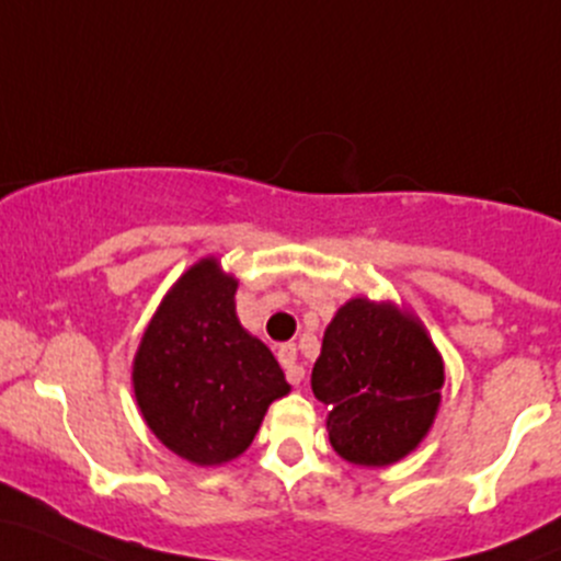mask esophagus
<instances>
[{
	"label": "esophagus",
	"instance_id": "34e87169",
	"mask_svg": "<svg viewBox=\"0 0 561 561\" xmlns=\"http://www.w3.org/2000/svg\"><path fill=\"white\" fill-rule=\"evenodd\" d=\"M279 362H282V367H285L287 380H290L293 386H298L300 380H304L306 370H304V365L298 362V348H295L293 343H287V346L279 348Z\"/></svg>",
	"mask_w": 561,
	"mask_h": 561
}]
</instances>
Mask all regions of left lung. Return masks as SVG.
Returning <instances> with one entry per match:
<instances>
[{
    "mask_svg": "<svg viewBox=\"0 0 561 561\" xmlns=\"http://www.w3.org/2000/svg\"><path fill=\"white\" fill-rule=\"evenodd\" d=\"M439 351L391 304L354 298L324 330L311 389L330 408V445L356 466H389L415 450L439 408Z\"/></svg>",
    "mask_w": 561,
    "mask_h": 561,
    "instance_id": "8db88e82",
    "label": "left lung"
}]
</instances>
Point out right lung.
I'll use <instances>...</instances> for the list:
<instances>
[{
  "mask_svg": "<svg viewBox=\"0 0 561 561\" xmlns=\"http://www.w3.org/2000/svg\"><path fill=\"white\" fill-rule=\"evenodd\" d=\"M233 293V276L213 257L199 261L159 306L135 354V399L146 423L196 466L242 455L268 404L290 391L266 343L239 324Z\"/></svg>",
  "mask_w": 561,
  "mask_h": 561,
  "instance_id": "obj_1",
  "label": "right lung"
}]
</instances>
